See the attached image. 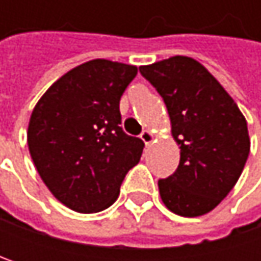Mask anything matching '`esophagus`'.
<instances>
[{"mask_svg": "<svg viewBox=\"0 0 261 261\" xmlns=\"http://www.w3.org/2000/svg\"><path fill=\"white\" fill-rule=\"evenodd\" d=\"M140 139L143 140V143H145V145H149V143H152V140L155 139V134H154L152 131L145 130L142 134H140Z\"/></svg>", "mask_w": 261, "mask_h": 261, "instance_id": "esophagus-1", "label": "esophagus"}]
</instances>
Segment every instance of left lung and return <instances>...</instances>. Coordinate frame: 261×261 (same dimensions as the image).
<instances>
[{
	"mask_svg": "<svg viewBox=\"0 0 261 261\" xmlns=\"http://www.w3.org/2000/svg\"><path fill=\"white\" fill-rule=\"evenodd\" d=\"M139 71L163 98L180 146L177 171L159 180L160 198L175 215L202 216L231 192L245 168L251 149L246 119L221 83L192 57L174 56Z\"/></svg>",
	"mask_w": 261,
	"mask_h": 261,
	"instance_id": "obj_1",
	"label": "left lung"
}]
</instances>
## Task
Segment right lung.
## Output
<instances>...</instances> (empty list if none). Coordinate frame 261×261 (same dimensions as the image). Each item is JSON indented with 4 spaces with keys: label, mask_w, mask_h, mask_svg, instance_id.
I'll return each instance as SVG.
<instances>
[{
    "label": "right lung",
    "mask_w": 261,
    "mask_h": 261,
    "mask_svg": "<svg viewBox=\"0 0 261 261\" xmlns=\"http://www.w3.org/2000/svg\"><path fill=\"white\" fill-rule=\"evenodd\" d=\"M136 75L137 66L95 59L53 83L33 109V163L54 198L77 213L109 208L140 160L143 142L119 127V101Z\"/></svg>",
    "instance_id": "add662e5"
}]
</instances>
